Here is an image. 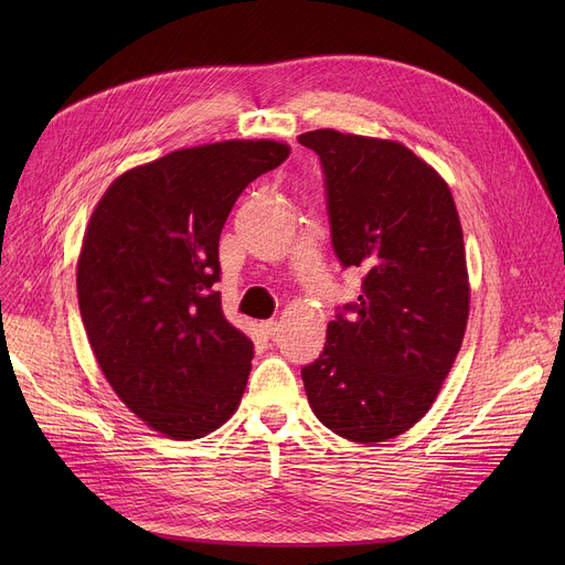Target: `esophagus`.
Returning a JSON list of instances; mask_svg holds the SVG:
<instances>
[{
	"label": "esophagus",
	"mask_w": 565,
	"mask_h": 565,
	"mask_svg": "<svg viewBox=\"0 0 565 565\" xmlns=\"http://www.w3.org/2000/svg\"><path fill=\"white\" fill-rule=\"evenodd\" d=\"M258 328H260V334H263L265 339H273L279 324H277V320H263V322L258 324Z\"/></svg>",
	"instance_id": "34e87169"
}]
</instances>
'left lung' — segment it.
Segmentation results:
<instances>
[{"label":"left lung","mask_w":565,"mask_h":565,"mask_svg":"<svg viewBox=\"0 0 565 565\" xmlns=\"http://www.w3.org/2000/svg\"><path fill=\"white\" fill-rule=\"evenodd\" d=\"M298 141L320 158L341 265L364 273L358 302L302 369L307 398L350 441L392 439L430 409L462 345L469 281L456 203L398 141L330 128Z\"/></svg>","instance_id":"8db88e82"}]
</instances>
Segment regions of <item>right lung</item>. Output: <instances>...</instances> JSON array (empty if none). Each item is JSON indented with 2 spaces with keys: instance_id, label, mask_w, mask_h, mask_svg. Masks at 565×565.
Listing matches in <instances>:
<instances>
[{
  "instance_id": "1",
  "label": "right lung",
  "mask_w": 565,
  "mask_h": 565,
  "mask_svg": "<svg viewBox=\"0 0 565 565\" xmlns=\"http://www.w3.org/2000/svg\"><path fill=\"white\" fill-rule=\"evenodd\" d=\"M290 153L231 139L121 173L88 220L77 260L84 330L116 396L171 439L237 409L254 343L224 318L220 233L235 199Z\"/></svg>"
}]
</instances>
